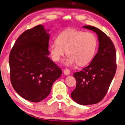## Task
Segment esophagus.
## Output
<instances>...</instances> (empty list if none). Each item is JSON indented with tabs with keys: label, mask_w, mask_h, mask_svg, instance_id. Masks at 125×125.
Returning a JSON list of instances; mask_svg holds the SVG:
<instances>
[{
	"label": "esophagus",
	"mask_w": 125,
	"mask_h": 125,
	"mask_svg": "<svg viewBox=\"0 0 125 125\" xmlns=\"http://www.w3.org/2000/svg\"><path fill=\"white\" fill-rule=\"evenodd\" d=\"M63 71L64 74L66 75H69L70 74V70L68 69L63 70Z\"/></svg>",
	"instance_id": "esophagus-1"
}]
</instances>
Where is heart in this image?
<instances>
[{
  "label": "heart",
  "instance_id": "heart-1",
  "mask_svg": "<svg viewBox=\"0 0 125 125\" xmlns=\"http://www.w3.org/2000/svg\"><path fill=\"white\" fill-rule=\"evenodd\" d=\"M56 41L49 45L52 60L58 62L66 54L68 57L64 64L68 66L86 65L92 61L95 54L98 41L95 35L90 32L69 29L60 33Z\"/></svg>",
  "mask_w": 125,
  "mask_h": 125
}]
</instances>
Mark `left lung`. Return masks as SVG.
<instances>
[{
  "label": "left lung",
  "mask_w": 125,
  "mask_h": 125,
  "mask_svg": "<svg viewBox=\"0 0 125 125\" xmlns=\"http://www.w3.org/2000/svg\"><path fill=\"white\" fill-rule=\"evenodd\" d=\"M83 27L97 34L98 51L89 65L73 74L76 84L71 96L77 104L89 105L99 102L106 95L115 74L117 59L114 44L105 33L94 26Z\"/></svg>",
  "instance_id": "8db88e82"
}]
</instances>
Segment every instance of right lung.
Wrapping results in <instances>:
<instances>
[{
  "mask_svg": "<svg viewBox=\"0 0 125 125\" xmlns=\"http://www.w3.org/2000/svg\"><path fill=\"white\" fill-rule=\"evenodd\" d=\"M49 31L41 24L25 31L10 54L12 87L20 96L30 102H39L46 98L62 74L61 69L48 56Z\"/></svg>",
  "mask_w": 125,
  "mask_h": 125,
  "instance_id": "right-lung-1",
  "label": "right lung"
}]
</instances>
